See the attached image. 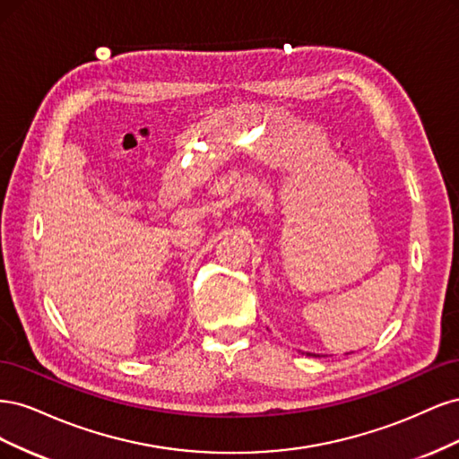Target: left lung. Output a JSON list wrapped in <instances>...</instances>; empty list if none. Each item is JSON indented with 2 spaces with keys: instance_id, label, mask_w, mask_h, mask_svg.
<instances>
[{
  "instance_id": "obj_1",
  "label": "left lung",
  "mask_w": 459,
  "mask_h": 459,
  "mask_svg": "<svg viewBox=\"0 0 459 459\" xmlns=\"http://www.w3.org/2000/svg\"><path fill=\"white\" fill-rule=\"evenodd\" d=\"M308 356H310V352H308ZM312 356H314V354H312Z\"/></svg>"
}]
</instances>
